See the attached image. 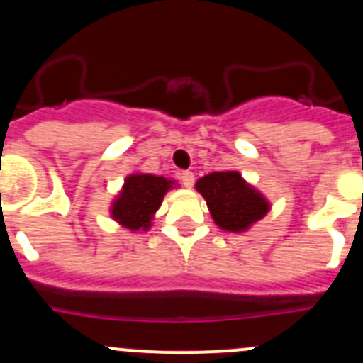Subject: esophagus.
<instances>
[{
    "instance_id": "esophagus-1",
    "label": "esophagus",
    "mask_w": 363,
    "mask_h": 363,
    "mask_svg": "<svg viewBox=\"0 0 363 363\" xmlns=\"http://www.w3.org/2000/svg\"><path fill=\"white\" fill-rule=\"evenodd\" d=\"M181 181H182V184L186 186V188H191L193 186V182H195V174H193V172H182L181 174Z\"/></svg>"
}]
</instances>
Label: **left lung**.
I'll use <instances>...</instances> for the list:
<instances>
[{
    "mask_svg": "<svg viewBox=\"0 0 363 363\" xmlns=\"http://www.w3.org/2000/svg\"><path fill=\"white\" fill-rule=\"evenodd\" d=\"M195 189L206 199L214 223L225 232L248 230L271 209L269 200L235 170L213 172L196 181Z\"/></svg>",
    "mask_w": 363,
    "mask_h": 363,
    "instance_id": "left-lung-1",
    "label": "left lung"
}]
</instances>
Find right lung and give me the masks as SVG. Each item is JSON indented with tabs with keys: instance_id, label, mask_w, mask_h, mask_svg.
Here are the masks:
<instances>
[{
	"instance_id": "right-lung-1",
	"label": "right lung",
	"mask_w": 363,
	"mask_h": 363,
	"mask_svg": "<svg viewBox=\"0 0 363 363\" xmlns=\"http://www.w3.org/2000/svg\"><path fill=\"white\" fill-rule=\"evenodd\" d=\"M179 188L177 181L163 175L135 172L124 179L121 191L110 206V216L129 230L147 232L170 189Z\"/></svg>"
}]
</instances>
